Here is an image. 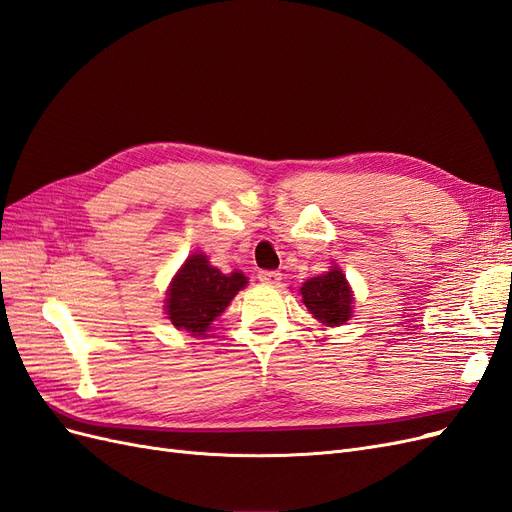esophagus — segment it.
<instances>
[{
    "label": "esophagus",
    "instance_id": "1",
    "mask_svg": "<svg viewBox=\"0 0 512 512\" xmlns=\"http://www.w3.org/2000/svg\"><path fill=\"white\" fill-rule=\"evenodd\" d=\"M258 280L262 282V284H273V286H277L282 282V273L280 271H260L258 273Z\"/></svg>",
    "mask_w": 512,
    "mask_h": 512
}]
</instances>
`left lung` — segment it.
<instances>
[{
    "label": "left lung",
    "instance_id": "1",
    "mask_svg": "<svg viewBox=\"0 0 512 512\" xmlns=\"http://www.w3.org/2000/svg\"><path fill=\"white\" fill-rule=\"evenodd\" d=\"M299 292L309 314L324 327H339V324L350 320L354 294L346 273L339 267H331L327 273L307 280Z\"/></svg>",
    "mask_w": 512,
    "mask_h": 512
}]
</instances>
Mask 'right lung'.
<instances>
[{
    "label": "right lung",
    "instance_id": "1",
    "mask_svg": "<svg viewBox=\"0 0 512 512\" xmlns=\"http://www.w3.org/2000/svg\"><path fill=\"white\" fill-rule=\"evenodd\" d=\"M247 284L241 271L222 273L205 254H192L170 282L164 299L168 320L194 337H205L235 294Z\"/></svg>",
    "mask_w": 512,
    "mask_h": 512
}]
</instances>
